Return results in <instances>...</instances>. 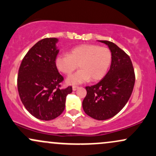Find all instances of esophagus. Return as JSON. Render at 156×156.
Returning a JSON list of instances; mask_svg holds the SVG:
<instances>
[{"label":"esophagus","mask_w":156,"mask_h":156,"mask_svg":"<svg viewBox=\"0 0 156 156\" xmlns=\"http://www.w3.org/2000/svg\"><path fill=\"white\" fill-rule=\"evenodd\" d=\"M78 89V87H77V86H73V91H76Z\"/></svg>","instance_id":"1"}]
</instances>
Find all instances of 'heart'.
Segmentation results:
<instances>
[{"mask_svg": "<svg viewBox=\"0 0 156 156\" xmlns=\"http://www.w3.org/2000/svg\"><path fill=\"white\" fill-rule=\"evenodd\" d=\"M112 58L108 48L94 44H81L71 48L68 55H57L55 65L59 72L69 76L78 64L80 69L66 80L67 84L77 85L89 80L98 81L104 78L111 66Z\"/></svg>", "mask_w": 156, "mask_h": 156, "instance_id": "heart-1", "label": "heart"}]
</instances>
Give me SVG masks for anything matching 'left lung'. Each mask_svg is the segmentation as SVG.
Instances as JSON below:
<instances>
[{"label":"left lung","mask_w":156,"mask_h":156,"mask_svg":"<svg viewBox=\"0 0 156 156\" xmlns=\"http://www.w3.org/2000/svg\"><path fill=\"white\" fill-rule=\"evenodd\" d=\"M108 45L112 53L110 69L95 85L87 87L83 109L98 120H105L118 114L128 103L135 83V74L130 57L117 44L98 40Z\"/></svg>","instance_id":"8db88e82"}]
</instances>
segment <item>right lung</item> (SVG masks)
<instances>
[{
    "mask_svg": "<svg viewBox=\"0 0 156 156\" xmlns=\"http://www.w3.org/2000/svg\"><path fill=\"white\" fill-rule=\"evenodd\" d=\"M57 38H45L37 42L20 67L17 89L20 98L28 112L41 120L58 117L65 108L66 98L72 87L61 89L64 80L55 65L58 50Z\"/></svg>",
    "mask_w": 156,
    "mask_h": 156,
    "instance_id": "1",
    "label": "right lung"
}]
</instances>
